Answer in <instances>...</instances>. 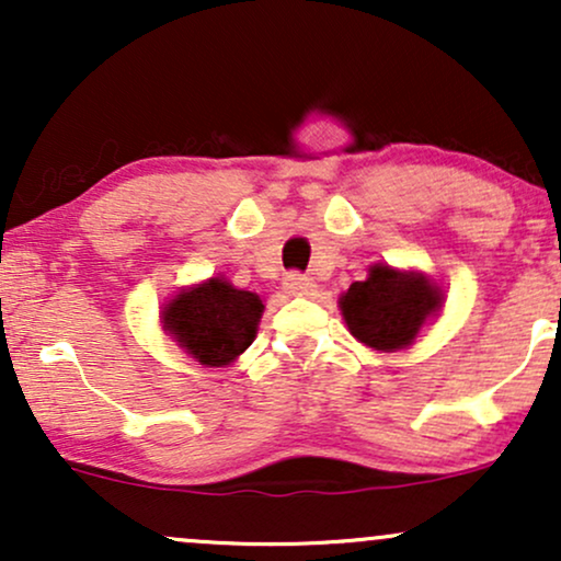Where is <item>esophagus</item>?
<instances>
[{
  "mask_svg": "<svg viewBox=\"0 0 561 561\" xmlns=\"http://www.w3.org/2000/svg\"><path fill=\"white\" fill-rule=\"evenodd\" d=\"M285 289H287V293L298 295V298H306V295H313V289H317V282H313L311 276H306L300 272H289L285 276Z\"/></svg>",
  "mask_w": 561,
  "mask_h": 561,
  "instance_id": "esophagus-1",
  "label": "esophagus"
}]
</instances>
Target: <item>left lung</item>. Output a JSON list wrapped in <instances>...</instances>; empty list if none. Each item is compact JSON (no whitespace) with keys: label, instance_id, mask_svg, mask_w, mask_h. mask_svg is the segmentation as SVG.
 <instances>
[{"label":"left lung","instance_id":"left-lung-1","mask_svg":"<svg viewBox=\"0 0 561 561\" xmlns=\"http://www.w3.org/2000/svg\"><path fill=\"white\" fill-rule=\"evenodd\" d=\"M440 306V293L420 274L371 266L369 279L353 282L340 298L347 330L375 351H398L414 343L430 313Z\"/></svg>","mask_w":561,"mask_h":561}]
</instances>
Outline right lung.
Listing matches in <instances>:
<instances>
[{
    "label": "right lung",
    "mask_w": 561,
    "mask_h": 561,
    "mask_svg": "<svg viewBox=\"0 0 561 561\" xmlns=\"http://www.w3.org/2000/svg\"><path fill=\"white\" fill-rule=\"evenodd\" d=\"M263 302L255 293L208 279L176 295L163 311V324L199 364L227 366L255 340Z\"/></svg>",
    "instance_id": "obj_1"
}]
</instances>
